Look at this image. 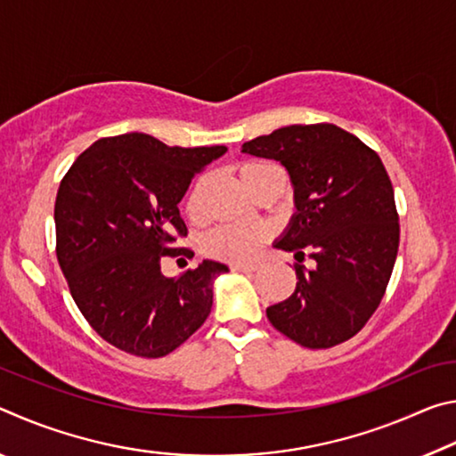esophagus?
<instances>
[{
  "instance_id": "obj_1",
  "label": "esophagus",
  "mask_w": 456,
  "mask_h": 456,
  "mask_svg": "<svg viewBox=\"0 0 456 456\" xmlns=\"http://www.w3.org/2000/svg\"><path fill=\"white\" fill-rule=\"evenodd\" d=\"M231 269H233V272H241V273H253V272H257V265H253V264H233V265H231Z\"/></svg>"
}]
</instances>
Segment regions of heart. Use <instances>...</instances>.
I'll list each match as a JSON object with an SVG mask.
<instances>
[{
    "mask_svg": "<svg viewBox=\"0 0 456 456\" xmlns=\"http://www.w3.org/2000/svg\"><path fill=\"white\" fill-rule=\"evenodd\" d=\"M275 165L251 160L239 168L241 181L247 189H251L261 176L275 171ZM187 211L195 213V197L189 199ZM267 239V229L264 225H245V223H229L213 229L205 239V251L209 256L223 261H249L257 256L259 247Z\"/></svg>",
    "mask_w": 456,
    "mask_h": 456,
    "instance_id": "b5f03b06",
    "label": "heart"
}]
</instances>
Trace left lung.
Here are the masks:
<instances>
[{
	"label": "left lung",
	"mask_w": 456,
	"mask_h": 456,
	"mask_svg": "<svg viewBox=\"0 0 456 456\" xmlns=\"http://www.w3.org/2000/svg\"><path fill=\"white\" fill-rule=\"evenodd\" d=\"M241 152L280 160L296 213L277 249L314 267H296V291L267 307L275 330L304 348L342 344L380 305L395 267L400 225L395 189L378 154L336 125H291L257 136Z\"/></svg>",
	"instance_id": "obj_1"
}]
</instances>
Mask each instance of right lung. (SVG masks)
<instances>
[{"instance_id":"add662e5","label":"right lung","mask_w":456,"mask_h":456,"mask_svg":"<svg viewBox=\"0 0 456 456\" xmlns=\"http://www.w3.org/2000/svg\"><path fill=\"white\" fill-rule=\"evenodd\" d=\"M225 146H167L151 134L100 138L60 183L56 256L84 318L100 338L141 358H163L203 326L213 280L229 272L203 259L181 277L160 273L163 257L189 251L179 203L195 173Z\"/></svg>"}]
</instances>
